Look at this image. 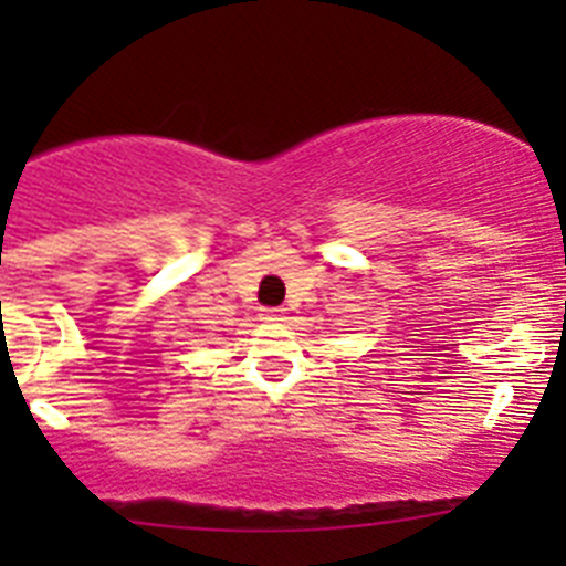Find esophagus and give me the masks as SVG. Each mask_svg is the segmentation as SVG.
<instances>
[{
    "label": "esophagus",
    "instance_id": "esophagus-1",
    "mask_svg": "<svg viewBox=\"0 0 566 566\" xmlns=\"http://www.w3.org/2000/svg\"><path fill=\"white\" fill-rule=\"evenodd\" d=\"M262 319H268V323H279V319H284V310L282 306H271V310H262Z\"/></svg>",
    "mask_w": 566,
    "mask_h": 566
}]
</instances>
